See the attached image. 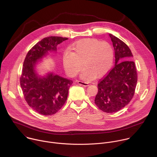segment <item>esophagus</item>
<instances>
[{
	"instance_id": "34e87169",
	"label": "esophagus",
	"mask_w": 157,
	"mask_h": 157,
	"mask_svg": "<svg viewBox=\"0 0 157 157\" xmlns=\"http://www.w3.org/2000/svg\"><path fill=\"white\" fill-rule=\"evenodd\" d=\"M78 84L83 86H88L89 84L88 82H84V81H78Z\"/></svg>"
}]
</instances>
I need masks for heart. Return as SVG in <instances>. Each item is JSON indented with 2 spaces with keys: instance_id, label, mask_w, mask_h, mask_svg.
I'll use <instances>...</instances> for the list:
<instances>
[{
  "instance_id": "heart-1",
  "label": "heart",
  "mask_w": 157,
  "mask_h": 157,
  "mask_svg": "<svg viewBox=\"0 0 157 157\" xmlns=\"http://www.w3.org/2000/svg\"><path fill=\"white\" fill-rule=\"evenodd\" d=\"M73 52L66 51L63 56L64 69L70 76H76L85 66L81 76L92 79L101 77L111 69L114 52L110 44L95 38H86L77 41L72 47Z\"/></svg>"
}]
</instances>
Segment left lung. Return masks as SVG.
<instances>
[{
  "mask_svg": "<svg viewBox=\"0 0 157 157\" xmlns=\"http://www.w3.org/2000/svg\"><path fill=\"white\" fill-rule=\"evenodd\" d=\"M109 36L115 51V66L99 81L94 102L104 113H113L123 109L133 98L137 73L128 47L112 34Z\"/></svg>",
  "mask_w": 157,
  "mask_h": 157,
  "instance_id": "8db88e82",
  "label": "left lung"
}]
</instances>
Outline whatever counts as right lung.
Wrapping results in <instances>:
<instances>
[{"label":"right lung","instance_id":"1","mask_svg":"<svg viewBox=\"0 0 157 157\" xmlns=\"http://www.w3.org/2000/svg\"><path fill=\"white\" fill-rule=\"evenodd\" d=\"M68 39L53 36L44 38L29 51L25 58L20 78L21 88L28 105L40 114L53 115L61 109L73 81L53 73L39 77L35 65L48 51H56L58 44Z\"/></svg>","mask_w":157,"mask_h":157}]
</instances>
